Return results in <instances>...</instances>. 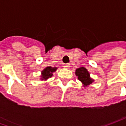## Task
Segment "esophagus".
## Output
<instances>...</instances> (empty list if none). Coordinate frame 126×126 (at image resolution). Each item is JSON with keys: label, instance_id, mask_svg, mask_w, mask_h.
Segmentation results:
<instances>
[{"label": "esophagus", "instance_id": "34e87169", "mask_svg": "<svg viewBox=\"0 0 126 126\" xmlns=\"http://www.w3.org/2000/svg\"><path fill=\"white\" fill-rule=\"evenodd\" d=\"M63 67L65 68V69H69V68L70 67V64H64Z\"/></svg>", "mask_w": 126, "mask_h": 126}]
</instances>
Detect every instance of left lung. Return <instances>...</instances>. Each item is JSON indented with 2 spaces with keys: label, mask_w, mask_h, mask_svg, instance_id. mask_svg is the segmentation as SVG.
<instances>
[{
  "label": "left lung",
  "mask_w": 126,
  "mask_h": 126,
  "mask_svg": "<svg viewBox=\"0 0 126 126\" xmlns=\"http://www.w3.org/2000/svg\"><path fill=\"white\" fill-rule=\"evenodd\" d=\"M76 75L78 76V79L82 82L84 86H88L94 81L90 77L89 72L85 67H80L77 69L76 70Z\"/></svg>",
  "instance_id": "1"
}]
</instances>
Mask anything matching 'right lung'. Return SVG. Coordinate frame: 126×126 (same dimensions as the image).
I'll list each match as a JSON object with an SVG mask.
<instances>
[{
  "label": "right lung",
  "mask_w": 126,
  "mask_h": 126,
  "mask_svg": "<svg viewBox=\"0 0 126 126\" xmlns=\"http://www.w3.org/2000/svg\"><path fill=\"white\" fill-rule=\"evenodd\" d=\"M57 70V67H51L47 66L41 72V80H47V79L52 77V73Z\"/></svg>",
  "instance_id": "add662e5"
}]
</instances>
